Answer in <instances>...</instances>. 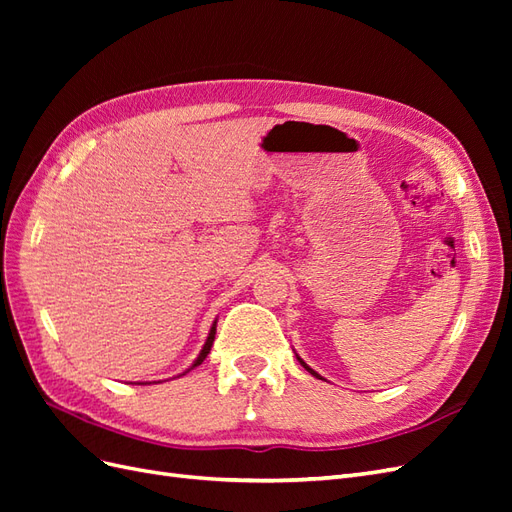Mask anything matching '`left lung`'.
Returning a JSON list of instances; mask_svg holds the SVG:
<instances>
[{
  "mask_svg": "<svg viewBox=\"0 0 512 512\" xmlns=\"http://www.w3.org/2000/svg\"><path fill=\"white\" fill-rule=\"evenodd\" d=\"M297 359H299V356H297ZM299 363H301V365H303V367H305V369H307V371H309V374H312V376H316V378H320V376H318V374H316V371H314V369H312V367H307V365H305V363H303V361H301V359H299Z\"/></svg>",
  "mask_w": 512,
  "mask_h": 512,
  "instance_id": "8db88e82",
  "label": "left lung"
}]
</instances>
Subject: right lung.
Masks as SVG:
<instances>
[{"instance_id":"right-lung-1","label":"right lung","mask_w":512,"mask_h":512,"mask_svg":"<svg viewBox=\"0 0 512 512\" xmlns=\"http://www.w3.org/2000/svg\"><path fill=\"white\" fill-rule=\"evenodd\" d=\"M215 324H218V320H215V322H213V327H211V331H209V337H207V342H205L203 350H200V354L196 356V361L192 363V367H190V369H194L196 365H200V363H203V361L207 359V354H209V350H211V346H213V339H215ZM190 369H188V371H190ZM183 374H185V371H183Z\"/></svg>"}]
</instances>
